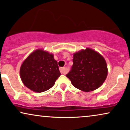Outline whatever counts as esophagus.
<instances>
[{
	"label": "esophagus",
	"mask_w": 130,
	"mask_h": 130,
	"mask_svg": "<svg viewBox=\"0 0 130 130\" xmlns=\"http://www.w3.org/2000/svg\"><path fill=\"white\" fill-rule=\"evenodd\" d=\"M60 70L61 74H66V69L64 68H60Z\"/></svg>",
	"instance_id": "34e87169"
}]
</instances>
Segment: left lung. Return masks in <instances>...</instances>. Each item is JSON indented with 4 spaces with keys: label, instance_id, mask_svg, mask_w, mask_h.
Masks as SVG:
<instances>
[{
    "label": "left lung",
    "instance_id": "obj_1",
    "mask_svg": "<svg viewBox=\"0 0 130 130\" xmlns=\"http://www.w3.org/2000/svg\"><path fill=\"white\" fill-rule=\"evenodd\" d=\"M73 66L66 75L76 89L89 92L98 89L106 79V61L99 53L90 48L73 54Z\"/></svg>",
    "mask_w": 130,
    "mask_h": 130
}]
</instances>
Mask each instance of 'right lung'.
<instances>
[{"mask_svg":"<svg viewBox=\"0 0 130 130\" xmlns=\"http://www.w3.org/2000/svg\"><path fill=\"white\" fill-rule=\"evenodd\" d=\"M20 75L26 87L34 92L41 93L51 89L61 73L54 55L39 49L33 51L24 60Z\"/></svg>","mask_w":130,"mask_h":130,"instance_id":"1","label":"right lung"}]
</instances>
